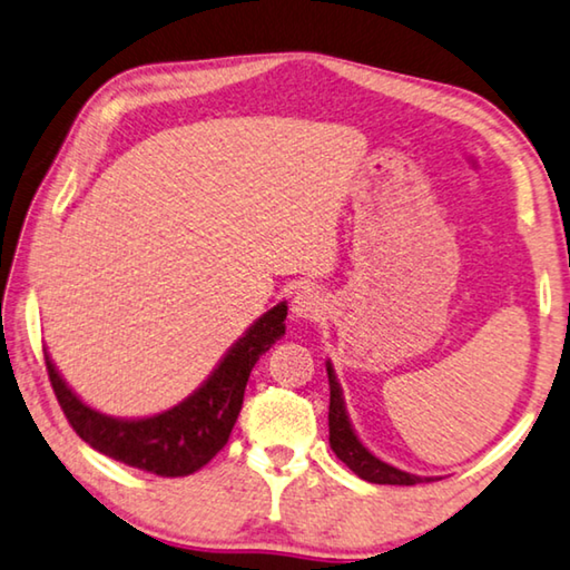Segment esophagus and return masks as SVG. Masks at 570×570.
<instances>
[{"instance_id": "esophagus-1", "label": "esophagus", "mask_w": 570, "mask_h": 570, "mask_svg": "<svg viewBox=\"0 0 570 570\" xmlns=\"http://www.w3.org/2000/svg\"><path fill=\"white\" fill-rule=\"evenodd\" d=\"M324 312H327V304L314 288H302L292 299V314L299 320H320Z\"/></svg>"}]
</instances>
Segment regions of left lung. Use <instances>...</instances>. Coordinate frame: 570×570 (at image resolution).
<instances>
[{
    "label": "left lung",
    "mask_w": 570,
    "mask_h": 570,
    "mask_svg": "<svg viewBox=\"0 0 570 570\" xmlns=\"http://www.w3.org/2000/svg\"><path fill=\"white\" fill-rule=\"evenodd\" d=\"M327 377H330V446L337 454L340 462H345L360 480L373 484H419V482H433V476H419L411 472H403L399 466H391L377 459L375 454L363 446L357 439L355 429L347 419L345 399H342V387L334 375L332 363H327Z\"/></svg>",
    "instance_id": "1"
}]
</instances>
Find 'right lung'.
<instances>
[{"label": "right lung", "instance_id": "right-lung-1", "mask_svg": "<svg viewBox=\"0 0 570 570\" xmlns=\"http://www.w3.org/2000/svg\"><path fill=\"white\" fill-rule=\"evenodd\" d=\"M286 302L276 304L233 345L213 375L175 409L149 419H114L90 409L70 391L45 352V365L62 413L86 444L101 454L159 476H187L228 444L243 393L258 357L284 337Z\"/></svg>", "mask_w": 570, "mask_h": 570}]
</instances>
